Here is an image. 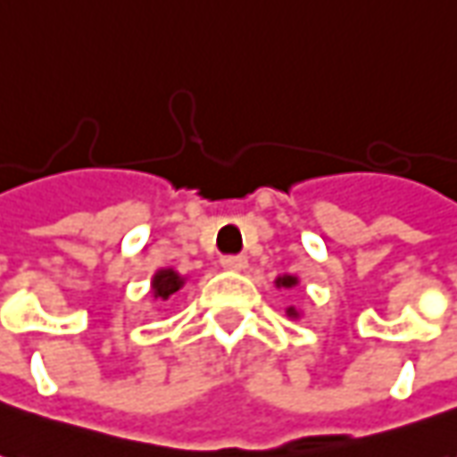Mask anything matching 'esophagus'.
Instances as JSON below:
<instances>
[{
    "label": "esophagus",
    "mask_w": 457,
    "mask_h": 457,
    "mask_svg": "<svg viewBox=\"0 0 457 457\" xmlns=\"http://www.w3.org/2000/svg\"><path fill=\"white\" fill-rule=\"evenodd\" d=\"M246 256H241V253H228V256H223L221 266L223 269H231V270H244L246 269Z\"/></svg>",
    "instance_id": "1"
}]
</instances>
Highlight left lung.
Instances as JSON below:
<instances>
[{"instance_id":"8db88e82","label":"left lung","mask_w":457,"mask_h":457,"mask_svg":"<svg viewBox=\"0 0 457 457\" xmlns=\"http://www.w3.org/2000/svg\"><path fill=\"white\" fill-rule=\"evenodd\" d=\"M295 278L294 276H281V278H278V281H276V286H283V288H291V286H295ZM288 313H291V316H295V311L294 308H288Z\"/></svg>"}]
</instances>
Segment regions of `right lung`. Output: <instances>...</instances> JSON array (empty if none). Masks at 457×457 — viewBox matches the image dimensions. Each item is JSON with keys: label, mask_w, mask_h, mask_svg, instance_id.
I'll list each match as a JSON object with an SVG mask.
<instances>
[{"label": "right lung", "mask_w": 457, "mask_h": 457, "mask_svg": "<svg viewBox=\"0 0 457 457\" xmlns=\"http://www.w3.org/2000/svg\"><path fill=\"white\" fill-rule=\"evenodd\" d=\"M181 283H184V278L176 273V270L166 269V270H159L156 276H154V295L156 298H169V295H174L179 288H181Z\"/></svg>", "instance_id": "1"}]
</instances>
